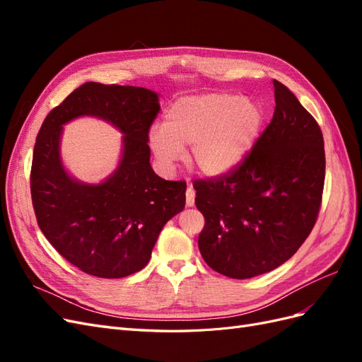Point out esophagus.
I'll return each mask as SVG.
<instances>
[{
	"label": "esophagus",
	"instance_id": "1",
	"mask_svg": "<svg viewBox=\"0 0 362 362\" xmlns=\"http://www.w3.org/2000/svg\"><path fill=\"white\" fill-rule=\"evenodd\" d=\"M185 204H187V206L194 205V190L192 187H189L187 192H185Z\"/></svg>",
	"mask_w": 362,
	"mask_h": 362
}]
</instances>
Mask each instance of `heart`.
<instances>
[{"label":"heart","mask_w":362,"mask_h":362,"mask_svg":"<svg viewBox=\"0 0 362 362\" xmlns=\"http://www.w3.org/2000/svg\"><path fill=\"white\" fill-rule=\"evenodd\" d=\"M264 124V110L249 98L211 92L184 96L149 128L148 144L160 168L170 172L190 145V164L205 177L218 178L243 164Z\"/></svg>","instance_id":"obj_1"}]
</instances>
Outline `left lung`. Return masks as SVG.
<instances>
[{
	"label": "left lung",
	"instance_id": "1",
	"mask_svg": "<svg viewBox=\"0 0 362 362\" xmlns=\"http://www.w3.org/2000/svg\"><path fill=\"white\" fill-rule=\"evenodd\" d=\"M275 113L240 168L193 184L205 217L202 258L234 279L254 278L290 259L313 231L325 184V144L315 119L273 80Z\"/></svg>",
	"mask_w": 362,
	"mask_h": 362
}]
</instances>
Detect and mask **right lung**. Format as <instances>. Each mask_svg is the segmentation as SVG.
<instances>
[{"mask_svg": "<svg viewBox=\"0 0 362 362\" xmlns=\"http://www.w3.org/2000/svg\"><path fill=\"white\" fill-rule=\"evenodd\" d=\"M158 93L145 87L86 83L43 120L31 164V199L39 228L71 264L98 278L144 269L168 221L184 210V181L151 168L149 127ZM81 115L103 118L123 136L118 168L100 185L75 180L59 154L62 125Z\"/></svg>", "mask_w": 362, "mask_h": 362, "instance_id": "obj_1", "label": "right lung"}]
</instances>
